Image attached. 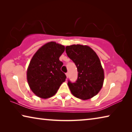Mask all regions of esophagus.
I'll use <instances>...</instances> for the list:
<instances>
[{
	"label": "esophagus",
	"instance_id": "obj_1",
	"mask_svg": "<svg viewBox=\"0 0 132 132\" xmlns=\"http://www.w3.org/2000/svg\"><path fill=\"white\" fill-rule=\"evenodd\" d=\"M66 77L68 78L69 77V73H66Z\"/></svg>",
	"mask_w": 132,
	"mask_h": 132
}]
</instances>
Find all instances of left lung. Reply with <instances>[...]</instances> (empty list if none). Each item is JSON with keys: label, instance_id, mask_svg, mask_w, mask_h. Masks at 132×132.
I'll return each mask as SVG.
<instances>
[{"label": "left lung", "instance_id": "8db88e82", "mask_svg": "<svg viewBox=\"0 0 132 132\" xmlns=\"http://www.w3.org/2000/svg\"><path fill=\"white\" fill-rule=\"evenodd\" d=\"M68 56L75 63L78 71L76 82L68 81L72 94L80 99H90L99 93L104 80V72L99 57L88 46H67Z\"/></svg>", "mask_w": 132, "mask_h": 132}]
</instances>
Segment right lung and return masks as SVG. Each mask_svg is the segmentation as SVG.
Returning a JSON list of instances; mask_svg holds the SVG:
<instances>
[{
  "label": "right lung",
  "instance_id": "add662e5",
  "mask_svg": "<svg viewBox=\"0 0 132 132\" xmlns=\"http://www.w3.org/2000/svg\"><path fill=\"white\" fill-rule=\"evenodd\" d=\"M64 46L50 42L40 48L31 59L27 71V78L31 90L41 98L54 95L66 76L61 70L63 62L59 57Z\"/></svg>",
  "mask_w": 132,
  "mask_h": 132
}]
</instances>
